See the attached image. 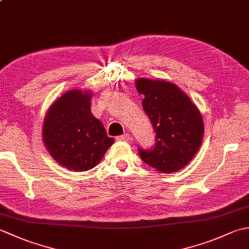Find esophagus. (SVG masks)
Listing matches in <instances>:
<instances>
[{
  "label": "esophagus",
  "mask_w": 249,
  "mask_h": 249,
  "mask_svg": "<svg viewBox=\"0 0 249 249\" xmlns=\"http://www.w3.org/2000/svg\"><path fill=\"white\" fill-rule=\"evenodd\" d=\"M129 139H130L129 134H124V135H122V136L116 137V140H119V141H128Z\"/></svg>",
  "instance_id": "esophagus-1"
}]
</instances>
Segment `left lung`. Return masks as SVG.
Returning <instances> with one entry per match:
<instances>
[{"label": "left lung", "instance_id": "1", "mask_svg": "<svg viewBox=\"0 0 249 249\" xmlns=\"http://www.w3.org/2000/svg\"><path fill=\"white\" fill-rule=\"evenodd\" d=\"M136 88L144 95L142 107L156 133L153 149H138L141 160L161 173L181 170L193 160L203 139L199 109L169 81L139 78Z\"/></svg>", "mask_w": 249, "mask_h": 249}]
</instances>
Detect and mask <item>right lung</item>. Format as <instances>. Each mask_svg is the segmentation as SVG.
Segmentation results:
<instances>
[{"instance_id": "obj_1", "label": "right lung", "mask_w": 249, "mask_h": 249, "mask_svg": "<svg viewBox=\"0 0 249 249\" xmlns=\"http://www.w3.org/2000/svg\"><path fill=\"white\" fill-rule=\"evenodd\" d=\"M92 94L81 89L64 93L45 116L43 141L53 160L73 171H88L113 144L102 122L91 112Z\"/></svg>"}]
</instances>
